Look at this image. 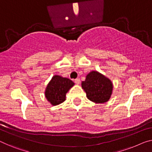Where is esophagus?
I'll use <instances>...</instances> for the list:
<instances>
[{"instance_id": "obj_1", "label": "esophagus", "mask_w": 152, "mask_h": 152, "mask_svg": "<svg viewBox=\"0 0 152 152\" xmlns=\"http://www.w3.org/2000/svg\"><path fill=\"white\" fill-rule=\"evenodd\" d=\"M74 82H75L77 85H78V84H80V80L79 78H76L74 80Z\"/></svg>"}]
</instances>
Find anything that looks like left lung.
Instances as JSON below:
<instances>
[{
  "instance_id": "left-lung-1",
  "label": "left lung",
  "mask_w": 152,
  "mask_h": 152,
  "mask_svg": "<svg viewBox=\"0 0 152 152\" xmlns=\"http://www.w3.org/2000/svg\"><path fill=\"white\" fill-rule=\"evenodd\" d=\"M82 87L89 100L96 103H104L110 99L113 91V84L109 79L98 72L87 74Z\"/></svg>"
}]
</instances>
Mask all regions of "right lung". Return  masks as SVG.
Segmentation results:
<instances>
[{"instance_id":"right-lung-1","label":"right lung","mask_w":152,"mask_h":152,"mask_svg":"<svg viewBox=\"0 0 152 152\" xmlns=\"http://www.w3.org/2000/svg\"><path fill=\"white\" fill-rule=\"evenodd\" d=\"M74 85L69 78L54 76L47 86L45 96L52 105H58L65 100V94Z\"/></svg>"}]
</instances>
